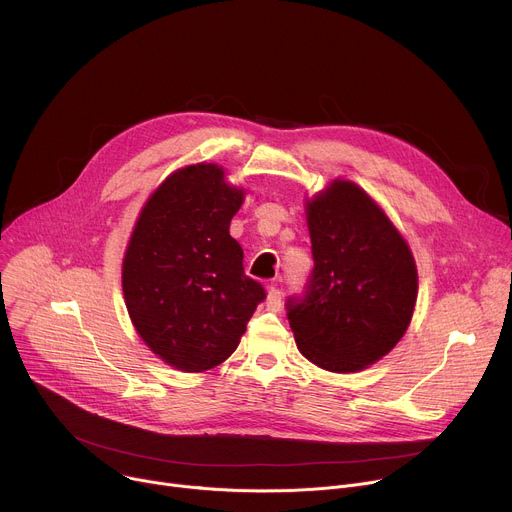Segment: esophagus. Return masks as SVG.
<instances>
[{"mask_svg": "<svg viewBox=\"0 0 512 512\" xmlns=\"http://www.w3.org/2000/svg\"><path fill=\"white\" fill-rule=\"evenodd\" d=\"M281 298H283V294H281L279 287H275V285H269V287H267V308H269V310L277 312V310L281 308V304H283Z\"/></svg>", "mask_w": 512, "mask_h": 512, "instance_id": "esophagus-1", "label": "esophagus"}]
</instances>
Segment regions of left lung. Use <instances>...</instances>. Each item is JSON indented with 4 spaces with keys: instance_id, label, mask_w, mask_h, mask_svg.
<instances>
[{
    "instance_id": "1",
    "label": "left lung",
    "mask_w": 512,
    "mask_h": 512,
    "mask_svg": "<svg viewBox=\"0 0 512 512\" xmlns=\"http://www.w3.org/2000/svg\"><path fill=\"white\" fill-rule=\"evenodd\" d=\"M314 269L287 320L300 352L332 373H356L403 338L417 300L409 245L379 204L334 180L306 204Z\"/></svg>"
}]
</instances>
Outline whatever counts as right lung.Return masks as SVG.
I'll return each mask as SVG.
<instances>
[{
	"label": "right lung",
	"mask_w": 512,
	"mask_h": 512,
	"mask_svg": "<svg viewBox=\"0 0 512 512\" xmlns=\"http://www.w3.org/2000/svg\"><path fill=\"white\" fill-rule=\"evenodd\" d=\"M243 200L221 166H186L145 202L131 233L123 259L129 318L178 371L202 373L227 360L265 300L229 233Z\"/></svg>",
	"instance_id": "obj_1"
}]
</instances>
